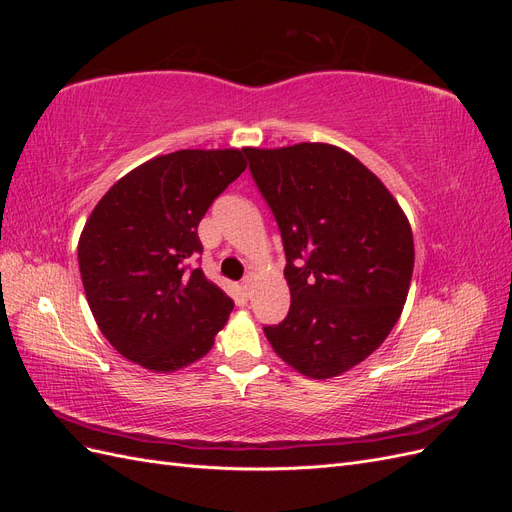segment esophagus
I'll list each match as a JSON object with an SVG mask.
<instances>
[{"mask_svg": "<svg viewBox=\"0 0 512 512\" xmlns=\"http://www.w3.org/2000/svg\"><path fill=\"white\" fill-rule=\"evenodd\" d=\"M250 290H252V275H247L245 280L241 282V292H243V297H250Z\"/></svg>", "mask_w": 512, "mask_h": 512, "instance_id": "1", "label": "esophagus"}]
</instances>
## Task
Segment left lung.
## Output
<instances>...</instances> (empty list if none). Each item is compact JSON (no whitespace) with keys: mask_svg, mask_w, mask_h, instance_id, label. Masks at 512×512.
<instances>
[{"mask_svg":"<svg viewBox=\"0 0 512 512\" xmlns=\"http://www.w3.org/2000/svg\"><path fill=\"white\" fill-rule=\"evenodd\" d=\"M247 158L286 252L290 309L265 327L269 344L307 378L344 374L384 342L404 309L414 269L406 213L335 145L247 147Z\"/></svg>","mask_w":512,"mask_h":512,"instance_id":"obj_1","label":"left lung"}]
</instances>
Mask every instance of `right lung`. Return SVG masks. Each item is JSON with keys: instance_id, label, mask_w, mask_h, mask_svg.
<instances>
[{"instance_id": "right-lung-1", "label": "right lung", "mask_w": 512, "mask_h": 512, "mask_svg": "<svg viewBox=\"0 0 512 512\" xmlns=\"http://www.w3.org/2000/svg\"><path fill=\"white\" fill-rule=\"evenodd\" d=\"M245 149H181L136 166L108 190L79 239L87 303L111 346L156 374L211 350L232 307L190 260L198 224L245 170Z\"/></svg>"}]
</instances>
